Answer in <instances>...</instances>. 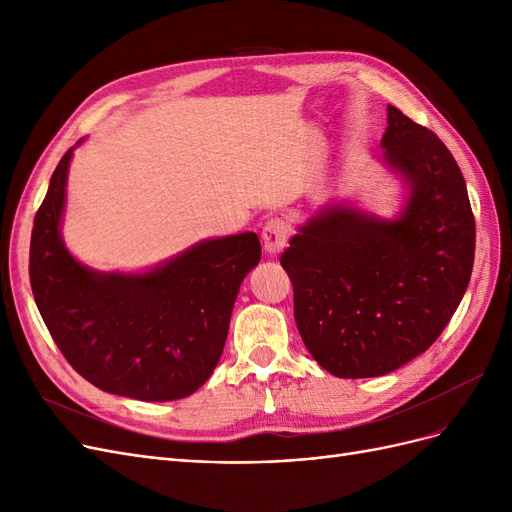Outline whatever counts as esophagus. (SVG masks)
<instances>
[{"mask_svg": "<svg viewBox=\"0 0 512 512\" xmlns=\"http://www.w3.org/2000/svg\"><path fill=\"white\" fill-rule=\"evenodd\" d=\"M288 237H290V226L280 218L269 220L265 228H262V245H265V252L271 256L280 254L284 250Z\"/></svg>", "mask_w": 512, "mask_h": 512, "instance_id": "34e87169", "label": "esophagus"}]
</instances>
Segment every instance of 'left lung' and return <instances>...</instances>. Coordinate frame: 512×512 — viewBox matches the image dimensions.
<instances>
[{"instance_id":"left-lung-1","label":"left lung","mask_w":512,"mask_h":512,"mask_svg":"<svg viewBox=\"0 0 512 512\" xmlns=\"http://www.w3.org/2000/svg\"><path fill=\"white\" fill-rule=\"evenodd\" d=\"M386 113L380 160L406 190L395 218L327 205L282 254L303 344L337 378L384 376L423 354L474 265V215L451 151L399 108Z\"/></svg>"}]
</instances>
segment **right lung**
<instances>
[{
    "label": "right lung",
    "instance_id": "right-lung-1",
    "mask_svg": "<svg viewBox=\"0 0 512 512\" xmlns=\"http://www.w3.org/2000/svg\"><path fill=\"white\" fill-rule=\"evenodd\" d=\"M59 160L34 218L29 280L57 348L98 389L141 401L192 395L218 365L241 282L260 260L256 232L205 239L149 271L104 273L61 239L68 168Z\"/></svg>",
    "mask_w": 512,
    "mask_h": 512
}]
</instances>
